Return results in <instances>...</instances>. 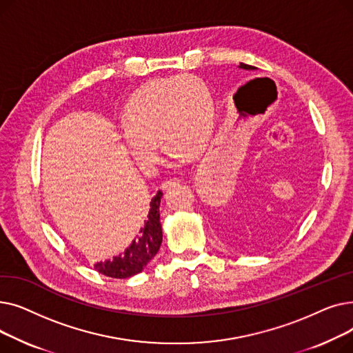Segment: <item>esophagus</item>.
<instances>
[{"label": "esophagus", "mask_w": 353, "mask_h": 353, "mask_svg": "<svg viewBox=\"0 0 353 353\" xmlns=\"http://www.w3.org/2000/svg\"><path fill=\"white\" fill-rule=\"evenodd\" d=\"M180 183V179H177V177H173V179H165L163 183H161V189L163 190H167V189H170V188H173V186H176V184H179Z\"/></svg>", "instance_id": "esophagus-1"}]
</instances>
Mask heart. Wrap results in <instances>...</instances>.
<instances>
[{
	"instance_id": "heart-1",
	"label": "heart",
	"mask_w": 353,
	"mask_h": 353,
	"mask_svg": "<svg viewBox=\"0 0 353 353\" xmlns=\"http://www.w3.org/2000/svg\"><path fill=\"white\" fill-rule=\"evenodd\" d=\"M214 124V104L205 81L180 76L147 84L130 99L123 116V141L143 169L165 152L196 153L205 147Z\"/></svg>"
}]
</instances>
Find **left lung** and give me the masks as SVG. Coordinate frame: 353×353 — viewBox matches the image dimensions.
I'll list each match as a JSON object with an SVG mask.
<instances>
[{
	"mask_svg": "<svg viewBox=\"0 0 353 353\" xmlns=\"http://www.w3.org/2000/svg\"><path fill=\"white\" fill-rule=\"evenodd\" d=\"M240 68H245V70H254L256 67H252V65H248V64H243V63H240V65H239Z\"/></svg>",
	"mask_w": 353,
	"mask_h": 353,
	"instance_id": "left-lung-1",
	"label": "left lung"
}]
</instances>
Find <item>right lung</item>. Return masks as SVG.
<instances>
[{"instance_id":"obj_1","label":"right lung","mask_w":353,"mask_h":353,"mask_svg":"<svg viewBox=\"0 0 353 353\" xmlns=\"http://www.w3.org/2000/svg\"><path fill=\"white\" fill-rule=\"evenodd\" d=\"M163 193L161 190L150 201V212L137 234L123 254H119L111 259V261L100 262L94 265V269L108 277L114 279H127L137 273H140L147 263L157 254L161 240V223H160V199Z\"/></svg>"}]
</instances>
